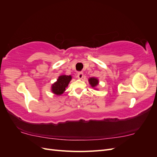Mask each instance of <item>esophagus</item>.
I'll list each match as a JSON object with an SVG mask.
<instances>
[{"mask_svg": "<svg viewBox=\"0 0 157 157\" xmlns=\"http://www.w3.org/2000/svg\"><path fill=\"white\" fill-rule=\"evenodd\" d=\"M83 76H84V75H83L82 72H78V74H77V77L79 79H82V77H83Z\"/></svg>", "mask_w": 157, "mask_h": 157, "instance_id": "34e87169", "label": "esophagus"}]
</instances>
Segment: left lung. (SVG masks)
Segmentation results:
<instances>
[{
    "mask_svg": "<svg viewBox=\"0 0 157 157\" xmlns=\"http://www.w3.org/2000/svg\"><path fill=\"white\" fill-rule=\"evenodd\" d=\"M89 82L92 87H95L98 84V80L95 78H90L89 79Z\"/></svg>",
    "mask_w": 157,
    "mask_h": 157,
    "instance_id": "obj_1",
    "label": "left lung"
}]
</instances>
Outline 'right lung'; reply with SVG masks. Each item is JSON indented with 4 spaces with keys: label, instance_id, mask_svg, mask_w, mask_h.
Masks as SVG:
<instances>
[{
    "label": "right lung",
    "instance_id": "1",
    "mask_svg": "<svg viewBox=\"0 0 157 157\" xmlns=\"http://www.w3.org/2000/svg\"><path fill=\"white\" fill-rule=\"evenodd\" d=\"M71 80V76L61 75L59 77L57 82H55L52 86V91L55 94L61 95L65 90L66 87L68 86Z\"/></svg>",
    "mask_w": 157,
    "mask_h": 157
}]
</instances>
